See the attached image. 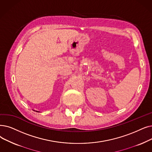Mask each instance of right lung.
I'll use <instances>...</instances> for the list:
<instances>
[{
	"label": "right lung",
	"instance_id": "1",
	"mask_svg": "<svg viewBox=\"0 0 152 152\" xmlns=\"http://www.w3.org/2000/svg\"><path fill=\"white\" fill-rule=\"evenodd\" d=\"M34 111H36V112H38V113H39V111H37V110H34Z\"/></svg>",
	"mask_w": 152,
	"mask_h": 152
}]
</instances>
